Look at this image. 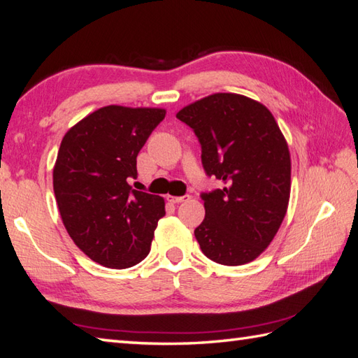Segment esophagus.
<instances>
[{
    "instance_id": "obj_1",
    "label": "esophagus",
    "mask_w": 358,
    "mask_h": 358,
    "mask_svg": "<svg viewBox=\"0 0 358 358\" xmlns=\"http://www.w3.org/2000/svg\"><path fill=\"white\" fill-rule=\"evenodd\" d=\"M167 199V201H171V203H183V201H187L189 199H191V195H183V196H173V195H167L166 196Z\"/></svg>"
}]
</instances>
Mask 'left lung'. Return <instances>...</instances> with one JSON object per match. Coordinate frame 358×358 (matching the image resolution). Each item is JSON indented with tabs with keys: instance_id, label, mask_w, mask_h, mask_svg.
<instances>
[{
	"instance_id": "obj_1",
	"label": "left lung",
	"mask_w": 358,
	"mask_h": 358,
	"mask_svg": "<svg viewBox=\"0 0 358 358\" xmlns=\"http://www.w3.org/2000/svg\"><path fill=\"white\" fill-rule=\"evenodd\" d=\"M177 118L199 138L208 177L224 185L201 194L206 215L194 234L203 254L226 266L255 260L275 237L291 194V155L275 118L238 94L209 95Z\"/></svg>"
}]
</instances>
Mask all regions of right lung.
<instances>
[{"label":"right lung","mask_w":358,"mask_h":358,"mask_svg":"<svg viewBox=\"0 0 358 358\" xmlns=\"http://www.w3.org/2000/svg\"><path fill=\"white\" fill-rule=\"evenodd\" d=\"M164 109L106 106L67 131L53 167L59 215L90 260L126 269L148 257L164 210L159 195L135 191L136 155Z\"/></svg>","instance_id":"add662e5"}]
</instances>
